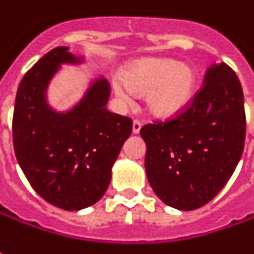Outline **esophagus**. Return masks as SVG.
<instances>
[{"mask_svg": "<svg viewBox=\"0 0 254 254\" xmlns=\"http://www.w3.org/2000/svg\"><path fill=\"white\" fill-rule=\"evenodd\" d=\"M141 126H142V123L139 122L138 119H135V120L132 122V132H134V134H138L139 130H141Z\"/></svg>", "mask_w": 254, "mask_h": 254, "instance_id": "1", "label": "esophagus"}]
</instances>
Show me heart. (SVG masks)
I'll return each mask as SVG.
<instances>
[{
	"mask_svg": "<svg viewBox=\"0 0 254 254\" xmlns=\"http://www.w3.org/2000/svg\"><path fill=\"white\" fill-rule=\"evenodd\" d=\"M123 82L116 83V93L123 100L130 99V90L145 95L148 110L156 116H171L190 99L194 89V71L173 60H144L128 67Z\"/></svg>",
	"mask_w": 254,
	"mask_h": 254,
	"instance_id": "b5f03b06",
	"label": "heart"
}]
</instances>
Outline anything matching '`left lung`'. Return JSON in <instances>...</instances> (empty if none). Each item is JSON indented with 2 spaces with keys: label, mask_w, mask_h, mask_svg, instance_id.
<instances>
[{
  "label": "left lung",
  "mask_w": 254,
  "mask_h": 254,
  "mask_svg": "<svg viewBox=\"0 0 254 254\" xmlns=\"http://www.w3.org/2000/svg\"><path fill=\"white\" fill-rule=\"evenodd\" d=\"M139 132L147 144L148 182L156 195L178 210L205 205L242 156L246 115L239 78L225 63L212 65L185 106Z\"/></svg>",
  "instance_id": "8db88e82"
}]
</instances>
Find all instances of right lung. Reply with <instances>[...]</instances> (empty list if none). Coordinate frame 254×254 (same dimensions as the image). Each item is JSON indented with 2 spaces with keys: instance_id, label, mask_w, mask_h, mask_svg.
<instances>
[{
  "instance_id": "obj_1",
  "label": "right lung",
  "mask_w": 254,
  "mask_h": 254,
  "mask_svg": "<svg viewBox=\"0 0 254 254\" xmlns=\"http://www.w3.org/2000/svg\"><path fill=\"white\" fill-rule=\"evenodd\" d=\"M67 47L46 53L22 78L12 137L19 166L43 200L67 211L86 208L105 194L132 120L106 109L109 86L100 79L65 115L54 113L44 91L63 63H75Z\"/></svg>"
}]
</instances>
